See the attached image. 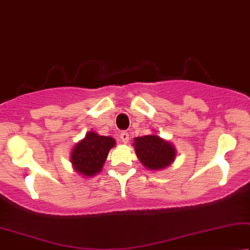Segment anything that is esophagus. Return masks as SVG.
<instances>
[{"mask_svg": "<svg viewBox=\"0 0 250 250\" xmlns=\"http://www.w3.org/2000/svg\"><path fill=\"white\" fill-rule=\"evenodd\" d=\"M120 137H121V141L125 143V144H127V143L129 142V134L128 132H125V131H122L121 132V135H120Z\"/></svg>", "mask_w": 250, "mask_h": 250, "instance_id": "34e87169", "label": "esophagus"}]
</instances>
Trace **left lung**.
I'll return each mask as SVG.
<instances>
[{"instance_id":"left-lung-1","label":"left lung","mask_w":250,"mask_h":250,"mask_svg":"<svg viewBox=\"0 0 250 250\" xmlns=\"http://www.w3.org/2000/svg\"><path fill=\"white\" fill-rule=\"evenodd\" d=\"M136 154L146 168L159 170L168 167L175 160L176 151L169 142L159 136L147 135L135 138Z\"/></svg>"}]
</instances>
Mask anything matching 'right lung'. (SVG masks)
<instances>
[{"instance_id":"obj_1","label":"right lung","mask_w":250,"mask_h":250,"mask_svg":"<svg viewBox=\"0 0 250 250\" xmlns=\"http://www.w3.org/2000/svg\"><path fill=\"white\" fill-rule=\"evenodd\" d=\"M115 145V141L107 136H99L96 132H88L73 148L71 161L73 167L80 174L94 176L102 170L107 158L108 151Z\"/></svg>"}]
</instances>
